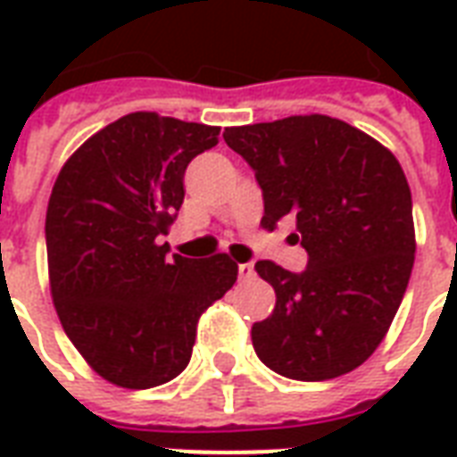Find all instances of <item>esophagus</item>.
<instances>
[{"label":"esophagus","instance_id":"34e87169","mask_svg":"<svg viewBox=\"0 0 457 457\" xmlns=\"http://www.w3.org/2000/svg\"><path fill=\"white\" fill-rule=\"evenodd\" d=\"M237 271H239V278H242V281H247V278L254 277V264H252V262H245V264H239Z\"/></svg>","mask_w":457,"mask_h":457}]
</instances>
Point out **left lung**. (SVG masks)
I'll return each mask as SVG.
<instances>
[{
	"mask_svg": "<svg viewBox=\"0 0 457 457\" xmlns=\"http://www.w3.org/2000/svg\"><path fill=\"white\" fill-rule=\"evenodd\" d=\"M222 137L254 170L262 225L294 215L308 254L298 274L254 264L277 291L274 313L252 326L257 357L298 382L353 372L386 336L411 277V190L399 161L326 114L229 127Z\"/></svg>",
	"mask_w": 457,
	"mask_h": 457,
	"instance_id": "left-lung-1",
	"label": "left lung"
}]
</instances>
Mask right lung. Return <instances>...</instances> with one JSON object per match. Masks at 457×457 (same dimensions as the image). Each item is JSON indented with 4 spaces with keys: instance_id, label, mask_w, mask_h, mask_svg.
I'll return each mask as SVG.
<instances>
[{
    "instance_id": "1",
    "label": "right lung",
    "mask_w": 457,
    "mask_h": 457,
    "mask_svg": "<svg viewBox=\"0 0 457 457\" xmlns=\"http://www.w3.org/2000/svg\"><path fill=\"white\" fill-rule=\"evenodd\" d=\"M220 127L131 112L68 159L48 200L46 249L65 336L107 382L151 389L190 362L200 313L237 281L228 254L159 245L179 218L188 163Z\"/></svg>"
}]
</instances>
